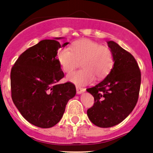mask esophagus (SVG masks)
Instances as JSON below:
<instances>
[{
    "mask_svg": "<svg viewBox=\"0 0 153 153\" xmlns=\"http://www.w3.org/2000/svg\"><path fill=\"white\" fill-rule=\"evenodd\" d=\"M86 89L85 88H83V87H81V86H76V92H77V94H81L83 93L84 92H85Z\"/></svg>",
    "mask_w": 153,
    "mask_h": 153,
    "instance_id": "esophagus-1",
    "label": "esophagus"
}]
</instances>
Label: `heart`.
Listing matches in <instances>:
<instances>
[{"label": "heart", "mask_w": 153, "mask_h": 153, "mask_svg": "<svg viewBox=\"0 0 153 153\" xmlns=\"http://www.w3.org/2000/svg\"><path fill=\"white\" fill-rule=\"evenodd\" d=\"M57 59L63 71L70 72L81 61L83 69L72 72L68 81L77 85H86L94 80H101L110 72L114 65L112 52L109 47L101 46L89 39L75 41L70 49L64 47L57 53Z\"/></svg>", "instance_id": "heart-1"}]
</instances>
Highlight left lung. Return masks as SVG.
I'll use <instances>...</instances> for the list:
<instances>
[{"label":"left lung","instance_id":"8db88e82","mask_svg":"<svg viewBox=\"0 0 153 153\" xmlns=\"http://www.w3.org/2000/svg\"><path fill=\"white\" fill-rule=\"evenodd\" d=\"M107 44L113 55V68L99 84L86 89L95 100L87 110L88 118L102 128L118 124L131 113L138 102L141 79L135 58L114 41Z\"/></svg>","mask_w":153,"mask_h":153}]
</instances>
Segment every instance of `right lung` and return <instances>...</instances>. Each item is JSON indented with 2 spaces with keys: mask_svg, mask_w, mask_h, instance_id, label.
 <instances>
[{
  "mask_svg": "<svg viewBox=\"0 0 153 153\" xmlns=\"http://www.w3.org/2000/svg\"><path fill=\"white\" fill-rule=\"evenodd\" d=\"M55 38L43 40L23 52L10 74L12 99L22 116L30 124L50 128L62 118L66 105L76 94L72 83L58 84L64 77L57 59L62 46Z\"/></svg>",
  "mask_w": 153,
  "mask_h": 153,
  "instance_id": "add662e5",
  "label": "right lung"
}]
</instances>
